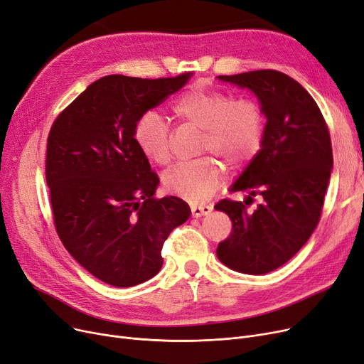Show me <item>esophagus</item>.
I'll use <instances>...</instances> for the list:
<instances>
[{
	"instance_id": "esophagus-1",
	"label": "esophagus",
	"mask_w": 364,
	"mask_h": 364,
	"mask_svg": "<svg viewBox=\"0 0 364 364\" xmlns=\"http://www.w3.org/2000/svg\"><path fill=\"white\" fill-rule=\"evenodd\" d=\"M213 210L210 204H200V205H191V213L194 218H200L204 215H209Z\"/></svg>"
}]
</instances>
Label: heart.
I'll list each match as a JSON object with an SVG mask.
<instances>
[{"instance_id": "1", "label": "heart", "mask_w": 364, "mask_h": 364, "mask_svg": "<svg viewBox=\"0 0 364 364\" xmlns=\"http://www.w3.org/2000/svg\"><path fill=\"white\" fill-rule=\"evenodd\" d=\"M170 111L178 119L201 127L200 149L222 157L232 167L247 164L261 149L264 114L252 99H232L222 90L193 85L171 102ZM133 139L149 161L159 166L170 161V129L159 112L146 111L137 118ZM220 176L218 163L201 157L171 167L163 176V185L167 193L198 203L216 191Z\"/></svg>"}]
</instances>
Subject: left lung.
Here are the masks:
<instances>
[{
  "label": "left lung",
  "instance_id": "left-lung-1",
  "mask_svg": "<svg viewBox=\"0 0 364 364\" xmlns=\"http://www.w3.org/2000/svg\"><path fill=\"white\" fill-rule=\"evenodd\" d=\"M218 78L250 89L267 126L261 149L231 188L262 201L253 212L230 198L215 205L232 222L216 255L234 271L267 274L295 256L317 228L333 166L331 134L316 100L283 73L259 69Z\"/></svg>",
  "mask_w": 364,
  "mask_h": 364
}]
</instances>
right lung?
Wrapping results in <instances>:
<instances>
[{"instance_id": "right-lung-1", "label": "right lung", "mask_w": 364, "mask_h": 364, "mask_svg": "<svg viewBox=\"0 0 364 364\" xmlns=\"http://www.w3.org/2000/svg\"><path fill=\"white\" fill-rule=\"evenodd\" d=\"M189 77L107 75L69 103L50 129L46 181L56 232L103 283L132 287L152 279L163 267L164 241L191 215L178 197H154L160 179L133 139L137 118Z\"/></svg>"}]
</instances>
